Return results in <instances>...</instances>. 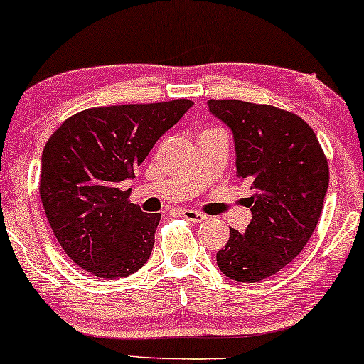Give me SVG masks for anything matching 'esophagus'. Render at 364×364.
<instances>
[{"instance_id": "esophagus-1", "label": "esophagus", "mask_w": 364, "mask_h": 364, "mask_svg": "<svg viewBox=\"0 0 364 364\" xmlns=\"http://www.w3.org/2000/svg\"><path fill=\"white\" fill-rule=\"evenodd\" d=\"M181 215L185 216L188 222H193V223H201L206 220V215L200 213V211H195V210H183Z\"/></svg>"}]
</instances>
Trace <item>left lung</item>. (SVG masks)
<instances>
[{"mask_svg": "<svg viewBox=\"0 0 364 364\" xmlns=\"http://www.w3.org/2000/svg\"><path fill=\"white\" fill-rule=\"evenodd\" d=\"M210 112L232 129L238 178L250 185L252 220L216 254L237 282H260L289 265L309 242L329 185L324 151L309 124L274 105L208 100Z\"/></svg>", "mask_w": 364, "mask_h": 364, "instance_id": "obj_1", "label": "left lung"}]
</instances>
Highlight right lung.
<instances>
[{"label":"right lung","mask_w":364,"mask_h":364,"mask_svg":"<svg viewBox=\"0 0 364 364\" xmlns=\"http://www.w3.org/2000/svg\"><path fill=\"white\" fill-rule=\"evenodd\" d=\"M191 105L176 99L92 107L50 136L41 154V203L63 252L87 272L127 277L148 262L161 213L141 211L119 186Z\"/></svg>","instance_id":"obj_1"}]
</instances>
